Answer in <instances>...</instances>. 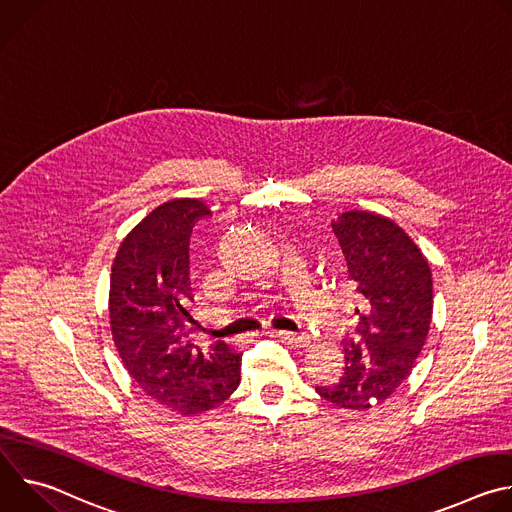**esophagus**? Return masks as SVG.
<instances>
[{
	"label": "esophagus",
	"instance_id": "1",
	"mask_svg": "<svg viewBox=\"0 0 512 512\" xmlns=\"http://www.w3.org/2000/svg\"><path fill=\"white\" fill-rule=\"evenodd\" d=\"M275 336L289 342V344H294V346H302V348L310 344V336L304 334V332L302 334H298V332H275Z\"/></svg>",
	"mask_w": 512,
	"mask_h": 512
}]
</instances>
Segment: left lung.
<instances>
[{
    "mask_svg": "<svg viewBox=\"0 0 512 512\" xmlns=\"http://www.w3.org/2000/svg\"><path fill=\"white\" fill-rule=\"evenodd\" d=\"M346 261V281L358 306V326L346 338L344 375L316 393L342 409H371L411 375L427 340L433 281L427 259L391 218L346 210L332 221Z\"/></svg>",
    "mask_w": 512,
    "mask_h": 512,
    "instance_id": "8db88e82",
    "label": "left lung"
}]
</instances>
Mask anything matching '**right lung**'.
I'll list each match as a JSON object with an SVG mask.
<instances>
[{"label":"right lung","mask_w":512,"mask_h":512,"mask_svg":"<svg viewBox=\"0 0 512 512\" xmlns=\"http://www.w3.org/2000/svg\"><path fill=\"white\" fill-rule=\"evenodd\" d=\"M208 212L198 198L160 204L129 231L111 267L109 318L123 367L145 395L180 415L218 407L241 383V354L225 342L206 352L184 342L192 322L188 243Z\"/></svg>","instance_id":"right-lung-1"}]
</instances>
